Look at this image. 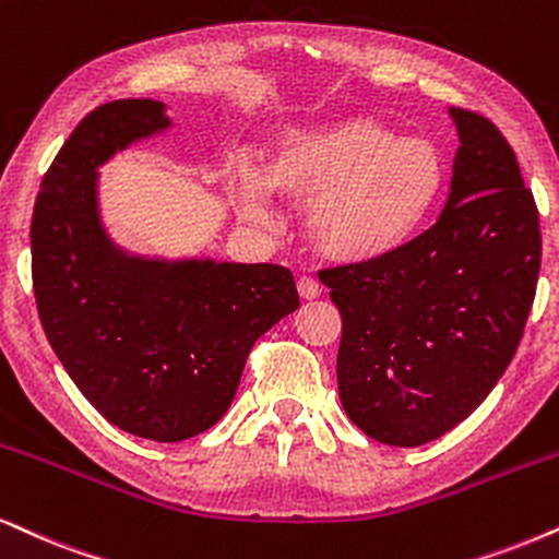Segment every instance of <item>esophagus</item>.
Instances as JSON below:
<instances>
[{
	"mask_svg": "<svg viewBox=\"0 0 559 559\" xmlns=\"http://www.w3.org/2000/svg\"><path fill=\"white\" fill-rule=\"evenodd\" d=\"M296 288H299L301 299H317V296L322 294L320 281L312 278V275H301V278L296 281Z\"/></svg>",
	"mask_w": 559,
	"mask_h": 559,
	"instance_id": "esophagus-1",
	"label": "esophagus"
}]
</instances>
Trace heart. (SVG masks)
Here are the masks:
<instances>
[{
	"label": "heart",
	"instance_id": "1",
	"mask_svg": "<svg viewBox=\"0 0 559 559\" xmlns=\"http://www.w3.org/2000/svg\"><path fill=\"white\" fill-rule=\"evenodd\" d=\"M267 186L311 203L309 237L337 263H377L397 255L426 229L443 190L447 159L430 139L400 136L373 118H348L278 141L265 167ZM245 216H265L263 182L239 180Z\"/></svg>",
	"mask_w": 559,
	"mask_h": 559
}]
</instances>
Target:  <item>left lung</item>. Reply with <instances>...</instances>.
Returning a JSON list of instances; mask_svg holds the SVG:
<instances>
[{
  "instance_id": "1",
  "label": "left lung",
  "mask_w": 559,
  "mask_h": 559,
  "mask_svg": "<svg viewBox=\"0 0 559 559\" xmlns=\"http://www.w3.org/2000/svg\"><path fill=\"white\" fill-rule=\"evenodd\" d=\"M459 150L447 206L397 255L320 273L343 317L337 390L390 447L459 426L511 364L532 312L542 231L503 133L451 108Z\"/></svg>"
}]
</instances>
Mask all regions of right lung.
Here are the masks:
<instances>
[{
	"label": "right lung",
	"mask_w": 559,
	"mask_h": 559,
	"mask_svg": "<svg viewBox=\"0 0 559 559\" xmlns=\"http://www.w3.org/2000/svg\"><path fill=\"white\" fill-rule=\"evenodd\" d=\"M167 126L165 105L144 97L87 112L31 224L33 294L61 366L105 420L162 443L216 426L252 345L299 307L284 265L141 260L105 237L95 169Z\"/></svg>",
	"instance_id": "1"
}]
</instances>
